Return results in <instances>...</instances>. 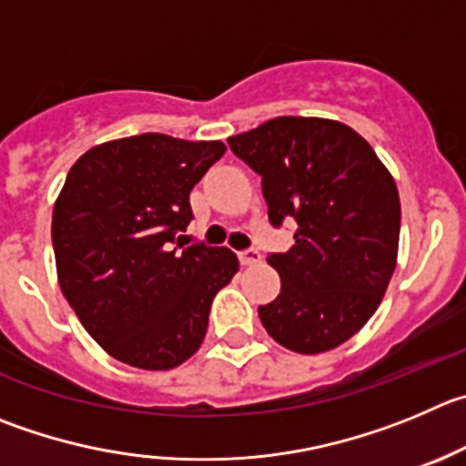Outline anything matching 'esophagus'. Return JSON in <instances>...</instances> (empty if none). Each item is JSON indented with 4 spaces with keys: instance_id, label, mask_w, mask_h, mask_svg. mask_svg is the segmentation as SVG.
I'll return each instance as SVG.
<instances>
[{
    "instance_id": "34e87169",
    "label": "esophagus",
    "mask_w": 466,
    "mask_h": 466,
    "mask_svg": "<svg viewBox=\"0 0 466 466\" xmlns=\"http://www.w3.org/2000/svg\"><path fill=\"white\" fill-rule=\"evenodd\" d=\"M238 258H240L242 265H256V263H260V251L258 249H245L238 254Z\"/></svg>"
}]
</instances>
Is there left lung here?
Segmentation results:
<instances>
[{
    "instance_id": "obj_1",
    "label": "left lung",
    "mask_w": 466,
    "mask_h": 466,
    "mask_svg": "<svg viewBox=\"0 0 466 466\" xmlns=\"http://www.w3.org/2000/svg\"><path fill=\"white\" fill-rule=\"evenodd\" d=\"M260 176L269 224L295 219V245L269 254L277 299L258 307L268 334L299 354L339 348L378 311L396 269L400 198L370 144L345 123L279 116L230 137Z\"/></svg>"
}]
</instances>
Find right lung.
Instances as JSON below:
<instances>
[{"instance_id":"obj_1","label":"right lung","mask_w":466,"mask_h":466,"mask_svg":"<svg viewBox=\"0 0 466 466\" xmlns=\"http://www.w3.org/2000/svg\"><path fill=\"white\" fill-rule=\"evenodd\" d=\"M224 153L221 141L146 132L93 146L66 176L52 212L59 286L118 361L169 370L201 348L212 299L240 263L178 233L194 219L189 192Z\"/></svg>"}]
</instances>
